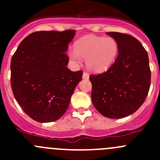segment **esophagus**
<instances>
[{
	"label": "esophagus",
	"mask_w": 160,
	"mask_h": 160,
	"mask_svg": "<svg viewBox=\"0 0 160 160\" xmlns=\"http://www.w3.org/2000/svg\"><path fill=\"white\" fill-rule=\"evenodd\" d=\"M89 78V74L87 72H83V79H88Z\"/></svg>",
	"instance_id": "1"
}]
</instances>
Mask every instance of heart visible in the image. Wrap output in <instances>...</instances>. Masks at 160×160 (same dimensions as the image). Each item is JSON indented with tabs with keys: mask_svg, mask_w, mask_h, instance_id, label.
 <instances>
[{
	"mask_svg": "<svg viewBox=\"0 0 160 160\" xmlns=\"http://www.w3.org/2000/svg\"><path fill=\"white\" fill-rule=\"evenodd\" d=\"M118 52V45L113 38L88 35L76 42L74 51L69 52V57L73 62H78L80 57L86 59L88 70L101 72L112 65Z\"/></svg>",
	"mask_w": 160,
	"mask_h": 160,
	"instance_id": "1",
	"label": "heart"
}]
</instances>
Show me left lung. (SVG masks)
<instances>
[{"label":"left lung","instance_id":"8db88e82","mask_svg":"<svg viewBox=\"0 0 160 160\" xmlns=\"http://www.w3.org/2000/svg\"><path fill=\"white\" fill-rule=\"evenodd\" d=\"M118 45V55L106 72L91 74V100L102 115L121 118L135 112L144 103L151 83L148 53L128 34L107 32Z\"/></svg>","mask_w":160,"mask_h":160}]
</instances>
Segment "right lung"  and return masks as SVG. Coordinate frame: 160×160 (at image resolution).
I'll list each match as a JSON object with an SVG mask.
<instances>
[{"instance_id":"1","label":"right lung","mask_w":160,"mask_h":160,"mask_svg":"<svg viewBox=\"0 0 160 160\" xmlns=\"http://www.w3.org/2000/svg\"><path fill=\"white\" fill-rule=\"evenodd\" d=\"M74 30L40 31L24 38L11 58L13 94L25 114L38 122L60 118L68 109L83 71L67 68L66 52Z\"/></svg>"}]
</instances>
